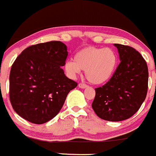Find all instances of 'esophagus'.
Masks as SVG:
<instances>
[{
  "label": "esophagus",
  "mask_w": 156,
  "mask_h": 156,
  "mask_svg": "<svg viewBox=\"0 0 156 156\" xmlns=\"http://www.w3.org/2000/svg\"><path fill=\"white\" fill-rule=\"evenodd\" d=\"M87 86V85L85 84V83H80V84H79V87L81 88V89H85V88H86Z\"/></svg>",
  "instance_id": "34e87169"
}]
</instances>
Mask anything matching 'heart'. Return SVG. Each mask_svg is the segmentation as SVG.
Masks as SVG:
<instances>
[{"mask_svg": "<svg viewBox=\"0 0 156 156\" xmlns=\"http://www.w3.org/2000/svg\"><path fill=\"white\" fill-rule=\"evenodd\" d=\"M118 64V56L110 48L89 47L79 51L74 61L67 60L64 70L68 76L74 78L85 70L86 76L93 84H102L110 80Z\"/></svg>", "mask_w": 156, "mask_h": 156, "instance_id": "obj_1", "label": "heart"}]
</instances>
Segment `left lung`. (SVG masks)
I'll return each mask as SVG.
<instances>
[{
  "label": "left lung",
  "instance_id": "obj_1",
  "mask_svg": "<svg viewBox=\"0 0 156 156\" xmlns=\"http://www.w3.org/2000/svg\"><path fill=\"white\" fill-rule=\"evenodd\" d=\"M121 63L106 84L95 89L92 109L108 121L128 119L146 97L149 72L146 61L133 48L115 44Z\"/></svg>",
  "mask_w": 156,
  "mask_h": 156
}]
</instances>
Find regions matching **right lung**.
Here are the masks:
<instances>
[{"label": "right lung", "instance_id": "right-lung-1", "mask_svg": "<svg viewBox=\"0 0 156 156\" xmlns=\"http://www.w3.org/2000/svg\"><path fill=\"white\" fill-rule=\"evenodd\" d=\"M67 55L64 43L52 41L29 46L16 58L10 73V100L20 116L41 124L58 115L77 86L61 68Z\"/></svg>", "mask_w": 156, "mask_h": 156}]
</instances>
